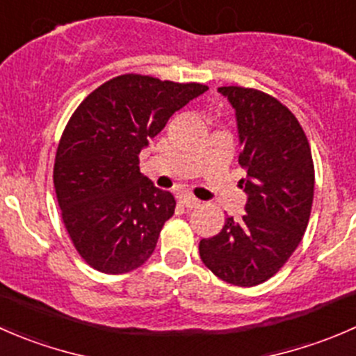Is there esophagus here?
Listing matches in <instances>:
<instances>
[{
  "mask_svg": "<svg viewBox=\"0 0 356 356\" xmlns=\"http://www.w3.org/2000/svg\"><path fill=\"white\" fill-rule=\"evenodd\" d=\"M179 204L185 207H188V209H193V207L199 206L200 200L195 199V197H192V195H179Z\"/></svg>",
  "mask_w": 356,
  "mask_h": 356,
  "instance_id": "1",
  "label": "esophagus"
}]
</instances>
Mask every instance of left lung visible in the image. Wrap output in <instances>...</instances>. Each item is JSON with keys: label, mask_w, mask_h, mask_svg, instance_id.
Returning <instances> with one entry per match:
<instances>
[{"label": "left lung", "mask_w": 356, "mask_h": 356, "mask_svg": "<svg viewBox=\"0 0 356 356\" xmlns=\"http://www.w3.org/2000/svg\"><path fill=\"white\" fill-rule=\"evenodd\" d=\"M235 108L238 164L248 177L245 214L228 216L220 234L202 238L199 254L221 280L252 287L275 275L296 251L313 204L312 150L296 115L277 98L242 86L218 88Z\"/></svg>", "instance_id": "8db88e82"}]
</instances>
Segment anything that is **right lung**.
I'll list each match as a JSON object with an SVG mask.
<instances>
[{
  "label": "right lung",
  "mask_w": 356,
  "mask_h": 356,
  "mask_svg": "<svg viewBox=\"0 0 356 356\" xmlns=\"http://www.w3.org/2000/svg\"><path fill=\"white\" fill-rule=\"evenodd\" d=\"M206 84L122 74L91 91L60 138L54 183L81 258L102 273H128L154 252L173 216V193L140 173L138 154Z\"/></svg>",
  "instance_id": "add662e5"
}]
</instances>
